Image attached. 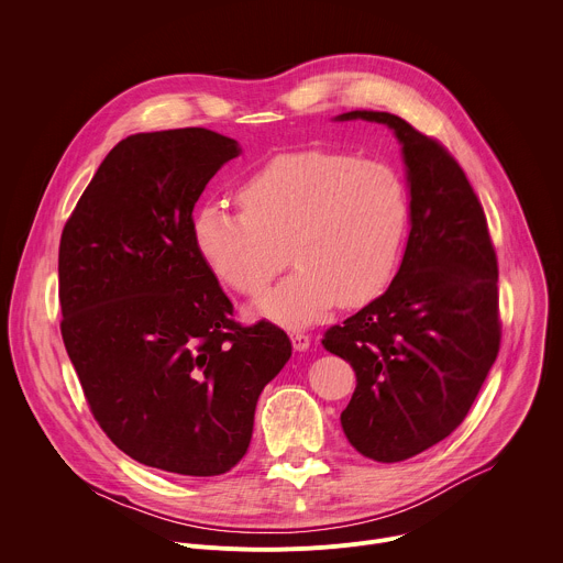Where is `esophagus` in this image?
Listing matches in <instances>:
<instances>
[{
  "label": "esophagus",
  "mask_w": 563,
  "mask_h": 563,
  "mask_svg": "<svg viewBox=\"0 0 563 563\" xmlns=\"http://www.w3.org/2000/svg\"><path fill=\"white\" fill-rule=\"evenodd\" d=\"M291 345H294L296 352H307L309 345H311V341H309V336H305V334H300V332H294V334H291Z\"/></svg>",
  "instance_id": "34e87169"
}]
</instances>
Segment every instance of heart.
Returning a JSON list of instances; mask_svg holds the SVG:
<instances>
[{
    "label": "heart",
    "instance_id": "heart-1",
    "mask_svg": "<svg viewBox=\"0 0 563 563\" xmlns=\"http://www.w3.org/2000/svg\"><path fill=\"white\" fill-rule=\"evenodd\" d=\"M238 202L243 211L218 200L198 207L194 247L240 294L263 291L291 254L296 272L254 302L258 316L287 328L316 323L336 302L376 298L410 224L408 189L391 167L323 148L267 159L240 183Z\"/></svg>",
    "mask_w": 563,
    "mask_h": 563
}]
</instances>
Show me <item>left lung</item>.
Returning a JSON list of instances; mask_svg holds the SVG:
<instances>
[{"instance_id":"left-lung-1","label":"left lung","mask_w":563,"mask_h":563,"mask_svg":"<svg viewBox=\"0 0 563 563\" xmlns=\"http://www.w3.org/2000/svg\"><path fill=\"white\" fill-rule=\"evenodd\" d=\"M334 120L385 124L406 165L404 261L383 296L323 339L356 372L341 415L347 441L367 459L396 463L461 426L499 354L497 256L478 198L437 140L385 111Z\"/></svg>"}]
</instances>
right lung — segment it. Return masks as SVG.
Here are the masks:
<instances>
[{"instance_id":"right-lung-1","label":"right lung","mask_w":563,"mask_h":563,"mask_svg":"<svg viewBox=\"0 0 563 563\" xmlns=\"http://www.w3.org/2000/svg\"><path fill=\"white\" fill-rule=\"evenodd\" d=\"M240 144L135 133L102 159L59 240L62 339L93 417L131 459L216 476L245 456L287 334L243 328L191 240L194 207Z\"/></svg>"}]
</instances>
